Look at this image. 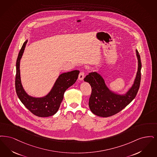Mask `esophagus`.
Listing matches in <instances>:
<instances>
[{
	"instance_id": "obj_1",
	"label": "esophagus",
	"mask_w": 157,
	"mask_h": 157,
	"mask_svg": "<svg viewBox=\"0 0 157 157\" xmlns=\"http://www.w3.org/2000/svg\"><path fill=\"white\" fill-rule=\"evenodd\" d=\"M85 75V73L84 71H81L78 75V79L80 80H82Z\"/></svg>"
}]
</instances>
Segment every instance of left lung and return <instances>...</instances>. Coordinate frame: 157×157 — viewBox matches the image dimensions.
<instances>
[{
	"mask_svg": "<svg viewBox=\"0 0 157 157\" xmlns=\"http://www.w3.org/2000/svg\"><path fill=\"white\" fill-rule=\"evenodd\" d=\"M138 61V71L134 83L130 90L124 96L110 91L106 86L102 77L96 72L89 73L84 80L91 87V94L89 98V107L95 115L108 117L121 111L136 97L141 82V61L138 52L136 50Z\"/></svg>",
	"mask_w": 157,
	"mask_h": 157,
	"instance_id": "8db88e82",
	"label": "left lung"
}]
</instances>
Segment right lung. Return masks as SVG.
<instances>
[{
  "instance_id": "obj_1",
  "label": "right lung",
  "mask_w": 157,
  "mask_h": 157,
  "mask_svg": "<svg viewBox=\"0 0 157 157\" xmlns=\"http://www.w3.org/2000/svg\"><path fill=\"white\" fill-rule=\"evenodd\" d=\"M27 40L25 41L19 53L16 61L15 89L21 102L32 114L40 117L53 116L57 113L63 99L65 91L76 82L80 71L73 70L59 75L55 85L48 95L42 98H34L27 95L21 86L20 75V60Z\"/></svg>"
}]
</instances>
